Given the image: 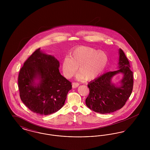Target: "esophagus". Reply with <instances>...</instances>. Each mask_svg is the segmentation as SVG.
<instances>
[{
    "instance_id": "1",
    "label": "esophagus",
    "mask_w": 150,
    "mask_h": 150,
    "mask_svg": "<svg viewBox=\"0 0 150 150\" xmlns=\"http://www.w3.org/2000/svg\"><path fill=\"white\" fill-rule=\"evenodd\" d=\"M79 86V84L78 83L74 82V83H72V88H77Z\"/></svg>"
}]
</instances>
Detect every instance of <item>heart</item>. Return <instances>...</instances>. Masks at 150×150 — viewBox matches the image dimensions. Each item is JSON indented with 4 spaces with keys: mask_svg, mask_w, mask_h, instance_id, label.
<instances>
[{
    "mask_svg": "<svg viewBox=\"0 0 150 150\" xmlns=\"http://www.w3.org/2000/svg\"><path fill=\"white\" fill-rule=\"evenodd\" d=\"M108 62L107 54L93 48L81 46L75 49L65 58L62 62V70L65 77L71 78L77 71L79 80L86 78L91 80L96 78L105 71Z\"/></svg>",
    "mask_w": 150,
    "mask_h": 150,
    "instance_id": "1",
    "label": "heart"
}]
</instances>
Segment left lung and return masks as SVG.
<instances>
[{"mask_svg":"<svg viewBox=\"0 0 150 150\" xmlns=\"http://www.w3.org/2000/svg\"><path fill=\"white\" fill-rule=\"evenodd\" d=\"M119 70L106 72L88 84L89 94L86 98V105L100 114H107L121 108L130 96L133 88V72L130 69L128 58L121 49L119 50ZM122 73L121 86L117 87L111 83L115 74Z\"/></svg>","mask_w":150,"mask_h":150,"instance_id":"obj_1","label":"left lung"}]
</instances>
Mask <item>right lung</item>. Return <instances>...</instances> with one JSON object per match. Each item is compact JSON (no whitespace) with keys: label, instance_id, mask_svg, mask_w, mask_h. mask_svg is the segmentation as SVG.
<instances>
[{"label":"right lung","instance_id":"1","mask_svg":"<svg viewBox=\"0 0 150 150\" xmlns=\"http://www.w3.org/2000/svg\"><path fill=\"white\" fill-rule=\"evenodd\" d=\"M56 58L38 48L24 62L18 78L22 102L33 112L48 115L60 110L71 83L61 75ZM40 82L36 84L35 80Z\"/></svg>","mask_w":150,"mask_h":150}]
</instances>
